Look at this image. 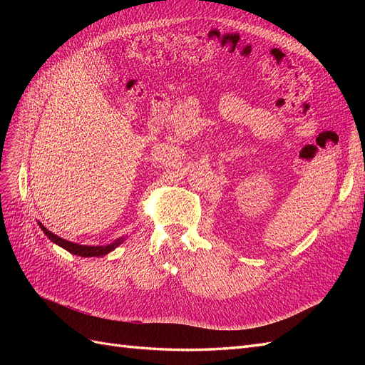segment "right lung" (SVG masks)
I'll return each instance as SVG.
<instances>
[{"instance_id": "right-lung-1", "label": "right lung", "mask_w": 365, "mask_h": 365, "mask_svg": "<svg viewBox=\"0 0 365 365\" xmlns=\"http://www.w3.org/2000/svg\"><path fill=\"white\" fill-rule=\"evenodd\" d=\"M41 230L46 233V236L54 242V244L62 247L63 250H67L68 252L71 254H76V256H81V257H98V256H105V254L111 252L115 247H118L121 242H123V237H120L114 242H111V244L108 245H103V247H88V245H79V244H73V242L70 240H65L59 236H56L54 233H51V231H48L46 227H43L42 224H39Z\"/></svg>"}]
</instances>
